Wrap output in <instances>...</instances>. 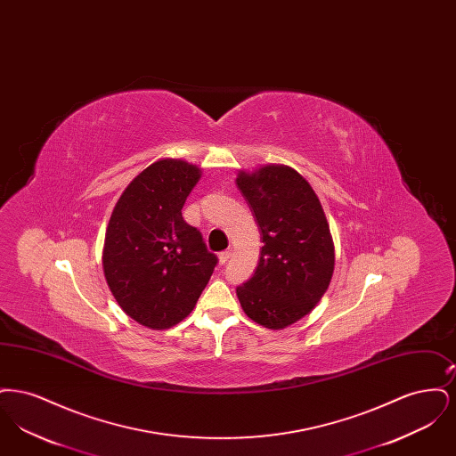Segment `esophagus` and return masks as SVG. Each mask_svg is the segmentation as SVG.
Returning a JSON list of instances; mask_svg holds the SVG:
<instances>
[{"label": "esophagus", "instance_id": "34e87169", "mask_svg": "<svg viewBox=\"0 0 456 456\" xmlns=\"http://www.w3.org/2000/svg\"><path fill=\"white\" fill-rule=\"evenodd\" d=\"M231 256H232V249L222 251V253H218V263H220V265H225Z\"/></svg>", "mask_w": 456, "mask_h": 456}]
</instances>
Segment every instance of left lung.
Returning <instances> with one entry per match:
<instances>
[{
  "label": "left lung",
  "instance_id": "1",
  "mask_svg": "<svg viewBox=\"0 0 456 456\" xmlns=\"http://www.w3.org/2000/svg\"><path fill=\"white\" fill-rule=\"evenodd\" d=\"M240 193L261 231L255 275L236 289L242 311L258 325L282 330L322 301L335 268L323 207L296 169L268 164L239 171Z\"/></svg>",
  "mask_w": 456,
  "mask_h": 456
}]
</instances>
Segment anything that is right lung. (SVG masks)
I'll list each match as a JSON object with an SVG mask.
<instances>
[{"mask_svg": "<svg viewBox=\"0 0 456 456\" xmlns=\"http://www.w3.org/2000/svg\"><path fill=\"white\" fill-rule=\"evenodd\" d=\"M200 177L198 166L160 159L131 181L109 218L106 282L121 309L152 330L183 322L217 265L200 231L181 214Z\"/></svg>", "mask_w": 456, "mask_h": 456, "instance_id": "1", "label": "right lung"}]
</instances>
